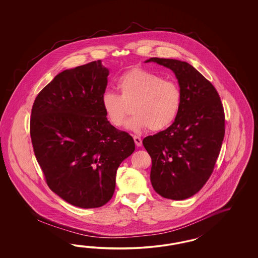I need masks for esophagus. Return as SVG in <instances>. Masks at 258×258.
<instances>
[{
	"label": "esophagus",
	"instance_id": "esophagus-1",
	"mask_svg": "<svg viewBox=\"0 0 258 258\" xmlns=\"http://www.w3.org/2000/svg\"><path fill=\"white\" fill-rule=\"evenodd\" d=\"M133 139H134V142H135V145L137 146V147H141L142 146V139H141L139 136H133Z\"/></svg>",
	"mask_w": 258,
	"mask_h": 258
}]
</instances>
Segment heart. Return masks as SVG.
<instances>
[{"label":"heart","mask_w":258,"mask_h":258,"mask_svg":"<svg viewBox=\"0 0 258 258\" xmlns=\"http://www.w3.org/2000/svg\"><path fill=\"white\" fill-rule=\"evenodd\" d=\"M120 95L106 92L102 95V108L109 123L116 127L124 125L132 106L133 117L125 127L141 132L149 127L159 132L171 124L181 104L179 85L163 79L153 72L134 68L122 75L117 81Z\"/></svg>","instance_id":"obj_1"}]
</instances>
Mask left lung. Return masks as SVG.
I'll list each match as a JSON object with an SVG mask.
<instances>
[{
  "label": "left lung",
  "instance_id": "8db88e82",
  "mask_svg": "<svg viewBox=\"0 0 258 258\" xmlns=\"http://www.w3.org/2000/svg\"><path fill=\"white\" fill-rule=\"evenodd\" d=\"M145 62L173 71L181 91L173 124L143 140L152 160L151 184L165 199L185 200L211 176L225 133L223 107L211 82L189 63L159 57Z\"/></svg>",
  "mask_w": 258,
  "mask_h": 258
}]
</instances>
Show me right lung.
I'll list each match as a JSON object with an SVG mask.
<instances>
[{
	"instance_id": "obj_1",
	"label": "right lung",
	"mask_w": 258,
	"mask_h": 258,
	"mask_svg": "<svg viewBox=\"0 0 258 258\" xmlns=\"http://www.w3.org/2000/svg\"><path fill=\"white\" fill-rule=\"evenodd\" d=\"M109 69L101 60L63 71L32 108L30 135L49 188L80 208H97L115 190L116 171L135 149L102 108Z\"/></svg>"
}]
</instances>
